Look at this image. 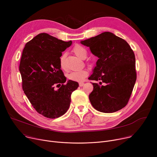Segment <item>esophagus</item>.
Instances as JSON below:
<instances>
[{"label":"esophagus","instance_id":"1","mask_svg":"<svg viewBox=\"0 0 157 157\" xmlns=\"http://www.w3.org/2000/svg\"><path fill=\"white\" fill-rule=\"evenodd\" d=\"M79 86H83L84 83H83V82H79Z\"/></svg>","mask_w":157,"mask_h":157}]
</instances>
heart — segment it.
Wrapping results in <instances>:
<instances>
[{"label":"heart","mask_w":157,"mask_h":157,"mask_svg":"<svg viewBox=\"0 0 157 157\" xmlns=\"http://www.w3.org/2000/svg\"><path fill=\"white\" fill-rule=\"evenodd\" d=\"M73 52H74L79 58L81 59H85L86 55L87 52L86 49L81 45H76L74 46L73 49ZM60 65L62 69H65V65L64 63V56H62L60 59ZM88 75V72L86 70H78V71H74L71 72L68 74V78L72 81H83L85 77Z\"/></svg>","instance_id":"1"}]
</instances>
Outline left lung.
<instances>
[{
    "label": "left lung",
    "instance_id": "1",
    "mask_svg": "<svg viewBox=\"0 0 157 157\" xmlns=\"http://www.w3.org/2000/svg\"><path fill=\"white\" fill-rule=\"evenodd\" d=\"M98 58L93 73L88 79L99 81L93 83L94 90L89 99L100 112L111 113L127 104L136 81L135 55L127 41L109 32L81 40Z\"/></svg>",
    "mask_w": 157,
    "mask_h": 157
}]
</instances>
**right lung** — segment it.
I'll return each mask as SVG.
<instances>
[{
    "instance_id": "1",
    "label": "right lung",
    "mask_w": 157,
    "mask_h": 157,
    "mask_svg": "<svg viewBox=\"0 0 157 157\" xmlns=\"http://www.w3.org/2000/svg\"><path fill=\"white\" fill-rule=\"evenodd\" d=\"M72 44L46 33H41L28 42L23 50L19 70L22 88L34 108L48 118H56L69 108L72 92L78 82L66 81L61 70L62 52ZM59 88L55 90V86Z\"/></svg>"
}]
</instances>
